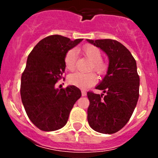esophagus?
<instances>
[{
	"label": "esophagus",
	"instance_id": "1",
	"mask_svg": "<svg viewBox=\"0 0 158 158\" xmlns=\"http://www.w3.org/2000/svg\"><path fill=\"white\" fill-rule=\"evenodd\" d=\"M82 96H85L86 95V92L85 90H83V89L82 90Z\"/></svg>",
	"mask_w": 158,
	"mask_h": 158
}]
</instances>
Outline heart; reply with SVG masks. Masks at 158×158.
Segmentation results:
<instances>
[{
	"instance_id": "b5f03b06",
	"label": "heart",
	"mask_w": 158,
	"mask_h": 158,
	"mask_svg": "<svg viewBox=\"0 0 158 158\" xmlns=\"http://www.w3.org/2000/svg\"><path fill=\"white\" fill-rule=\"evenodd\" d=\"M82 52L91 61L89 70H94L99 76H104L109 69V63L102 59V52L98 47L91 44L82 47ZM65 66L69 71H73L76 66V56L73 49L67 51L64 57ZM69 82L72 85L85 89L92 86L97 82V76L94 72L89 73H75L69 75Z\"/></svg>"
}]
</instances>
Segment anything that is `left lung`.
<instances>
[{
  "mask_svg": "<svg viewBox=\"0 0 158 158\" xmlns=\"http://www.w3.org/2000/svg\"><path fill=\"white\" fill-rule=\"evenodd\" d=\"M87 40L102 49L109 58L107 75L95 88L103 90L105 94L87 92L89 124L99 133H116L128 123L138 102L140 79L136 61L130 51L118 41Z\"/></svg>",
  "mask_w": 158,
  "mask_h": 158,
  "instance_id": "obj_1",
  "label": "left lung"
}]
</instances>
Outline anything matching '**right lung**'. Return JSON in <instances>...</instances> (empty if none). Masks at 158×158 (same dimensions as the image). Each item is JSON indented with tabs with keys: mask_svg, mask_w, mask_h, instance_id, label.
I'll return each mask as SVG.
<instances>
[{
	"mask_svg": "<svg viewBox=\"0 0 158 158\" xmlns=\"http://www.w3.org/2000/svg\"><path fill=\"white\" fill-rule=\"evenodd\" d=\"M82 40L51 35L41 40L28 56L21 76L20 96L28 118L40 130L52 131L63 128L82 95L75 85L55 89L65 73L66 52Z\"/></svg>",
	"mask_w": 158,
	"mask_h": 158,
	"instance_id": "obj_1",
	"label": "right lung"
}]
</instances>
